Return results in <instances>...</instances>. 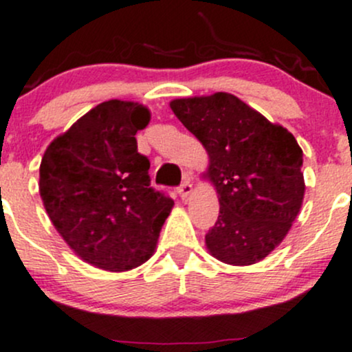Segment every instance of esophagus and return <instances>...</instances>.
Wrapping results in <instances>:
<instances>
[{
    "label": "esophagus",
    "mask_w": 352,
    "mask_h": 352,
    "mask_svg": "<svg viewBox=\"0 0 352 352\" xmlns=\"http://www.w3.org/2000/svg\"><path fill=\"white\" fill-rule=\"evenodd\" d=\"M179 194L182 199H187L192 194V184H190V180H186V182L179 187Z\"/></svg>",
    "instance_id": "34e87169"
}]
</instances>
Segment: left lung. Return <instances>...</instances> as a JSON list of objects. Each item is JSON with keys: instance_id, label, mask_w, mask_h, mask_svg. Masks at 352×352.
Here are the masks:
<instances>
[{"instance_id": "1", "label": "left lung", "mask_w": 352, "mask_h": 352, "mask_svg": "<svg viewBox=\"0 0 352 352\" xmlns=\"http://www.w3.org/2000/svg\"><path fill=\"white\" fill-rule=\"evenodd\" d=\"M209 155L219 216L206 235L218 261L250 265L285 240L303 204V151L286 127L239 97L218 91L170 102Z\"/></svg>"}]
</instances>
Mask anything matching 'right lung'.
Listing matches in <instances>:
<instances>
[{"mask_svg":"<svg viewBox=\"0 0 352 352\" xmlns=\"http://www.w3.org/2000/svg\"><path fill=\"white\" fill-rule=\"evenodd\" d=\"M138 102H102L56 138L41 162L38 192L59 235L88 264L110 272L153 255L173 201L150 187L136 133L150 122Z\"/></svg>","mask_w":352,"mask_h":352,"instance_id":"right-lung-1","label":"right lung"}]
</instances>
